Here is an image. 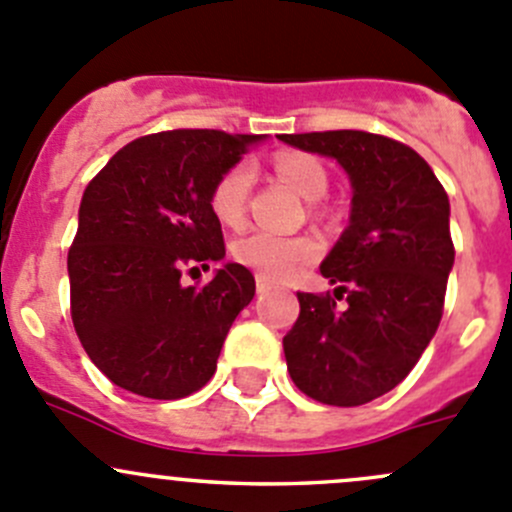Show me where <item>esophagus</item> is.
<instances>
[{"label": "esophagus", "mask_w": 512, "mask_h": 512, "mask_svg": "<svg viewBox=\"0 0 512 512\" xmlns=\"http://www.w3.org/2000/svg\"><path fill=\"white\" fill-rule=\"evenodd\" d=\"M270 282H267V280H262V277L260 275H257V295H262V292H267V290H270Z\"/></svg>", "instance_id": "1"}]
</instances>
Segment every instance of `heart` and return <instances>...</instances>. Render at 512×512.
<instances>
[{"instance_id":"b5f03b06","label":"heart","mask_w":512,"mask_h":512,"mask_svg":"<svg viewBox=\"0 0 512 512\" xmlns=\"http://www.w3.org/2000/svg\"><path fill=\"white\" fill-rule=\"evenodd\" d=\"M275 170L305 200H320L330 185L322 162L305 152H282L275 157ZM250 187L252 167L247 162H237L222 172L210 192L212 215L222 225L240 227L245 222ZM232 255L240 265L257 272L262 280L287 282L320 255V245L307 235H277V232L257 230L237 237Z\"/></svg>"}]
</instances>
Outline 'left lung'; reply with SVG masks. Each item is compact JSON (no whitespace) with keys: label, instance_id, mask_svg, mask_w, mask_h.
Segmentation results:
<instances>
[{"label":"left lung","instance_id":"obj_1","mask_svg":"<svg viewBox=\"0 0 512 512\" xmlns=\"http://www.w3.org/2000/svg\"><path fill=\"white\" fill-rule=\"evenodd\" d=\"M335 157L352 182L350 225L320 265L330 292H297L300 317L282 337L292 382L325 405H365L408 377L440 325L453 270L450 202L428 162L360 130L280 135ZM346 297L348 305L337 308Z\"/></svg>","mask_w":512,"mask_h":512}]
</instances>
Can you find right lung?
Returning a JSON list of instances; mask_svg holds the SVG:
<instances>
[{"mask_svg":"<svg viewBox=\"0 0 512 512\" xmlns=\"http://www.w3.org/2000/svg\"><path fill=\"white\" fill-rule=\"evenodd\" d=\"M257 140L222 130L137 137L84 190L67 255L69 307L84 352L119 388L180 400L215 375L255 277L227 262L205 285L180 280L225 257L210 192Z\"/></svg>","mask_w":512,"mask_h":512,"instance_id":"1","label":"right lung"}]
</instances>
